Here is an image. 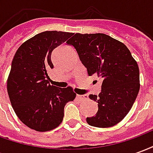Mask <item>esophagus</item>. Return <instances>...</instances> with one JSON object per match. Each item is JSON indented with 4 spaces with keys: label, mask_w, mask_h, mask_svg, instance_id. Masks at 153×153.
Here are the masks:
<instances>
[{
    "label": "esophagus",
    "mask_w": 153,
    "mask_h": 153,
    "mask_svg": "<svg viewBox=\"0 0 153 153\" xmlns=\"http://www.w3.org/2000/svg\"><path fill=\"white\" fill-rule=\"evenodd\" d=\"M77 98L79 100V101H86L88 98V95H77Z\"/></svg>",
    "instance_id": "34e87169"
}]
</instances>
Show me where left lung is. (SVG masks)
<instances>
[{
	"label": "left lung",
	"mask_w": 153,
	"mask_h": 153,
	"mask_svg": "<svg viewBox=\"0 0 153 153\" xmlns=\"http://www.w3.org/2000/svg\"><path fill=\"white\" fill-rule=\"evenodd\" d=\"M66 43L75 48L89 76L103 79L99 95H89L98 103V111L87 117V123L98 128L118 124L130 111L140 88L138 64L129 50L104 33H75Z\"/></svg>",
	"instance_id": "1"
}]
</instances>
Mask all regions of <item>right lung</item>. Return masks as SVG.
Instances as JSON below:
<instances>
[{
    "label": "right lung",
    "mask_w": 153,
    "mask_h": 153,
    "mask_svg": "<svg viewBox=\"0 0 153 153\" xmlns=\"http://www.w3.org/2000/svg\"><path fill=\"white\" fill-rule=\"evenodd\" d=\"M46 31L22 44L12 60L7 92L19 119L28 128L46 132L59 126L64 108L76 94L72 88L51 85L47 71L53 69L52 51L73 35Z\"/></svg>",
    "instance_id": "add662e5"
}]
</instances>
